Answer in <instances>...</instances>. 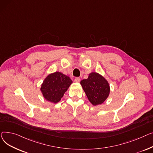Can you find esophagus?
<instances>
[{
    "mask_svg": "<svg viewBox=\"0 0 153 153\" xmlns=\"http://www.w3.org/2000/svg\"><path fill=\"white\" fill-rule=\"evenodd\" d=\"M74 81H75V83H79L80 82V78H78V77H76V78H75Z\"/></svg>",
    "mask_w": 153,
    "mask_h": 153,
    "instance_id": "1",
    "label": "esophagus"
}]
</instances>
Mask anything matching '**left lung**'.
<instances>
[{"instance_id": "left-lung-1", "label": "left lung", "mask_w": 153, "mask_h": 153, "mask_svg": "<svg viewBox=\"0 0 153 153\" xmlns=\"http://www.w3.org/2000/svg\"><path fill=\"white\" fill-rule=\"evenodd\" d=\"M80 84L89 101L93 105L102 104L109 96V83L102 75L98 73H90L87 79L81 81Z\"/></svg>"}]
</instances>
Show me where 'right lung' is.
<instances>
[{"instance_id":"1","label":"right lung","mask_w":153,"mask_h":153,"mask_svg":"<svg viewBox=\"0 0 153 153\" xmlns=\"http://www.w3.org/2000/svg\"><path fill=\"white\" fill-rule=\"evenodd\" d=\"M73 83L70 78L59 71L49 74L44 79L40 90L44 98L52 103L59 102Z\"/></svg>"}]
</instances>
